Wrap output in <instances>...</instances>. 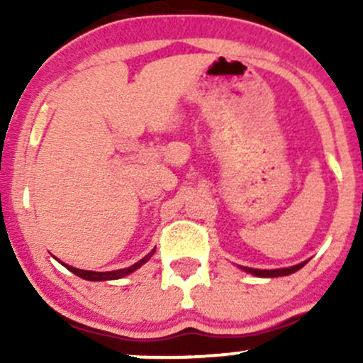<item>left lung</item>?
Segmentation results:
<instances>
[{
  "label": "left lung",
  "instance_id": "8db88e82",
  "mask_svg": "<svg viewBox=\"0 0 363 363\" xmlns=\"http://www.w3.org/2000/svg\"><path fill=\"white\" fill-rule=\"evenodd\" d=\"M306 262H301V264H297V266H290V268H281V269H252V268H242V269L247 273L256 274V277L274 278V277H285V274H291V273L298 272V269H301Z\"/></svg>",
  "mask_w": 363,
  "mask_h": 363
}]
</instances>
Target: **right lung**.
I'll return each mask as SVG.
<instances>
[{
  "label": "right lung",
  "mask_w": 363,
  "mask_h": 363,
  "mask_svg": "<svg viewBox=\"0 0 363 363\" xmlns=\"http://www.w3.org/2000/svg\"><path fill=\"white\" fill-rule=\"evenodd\" d=\"M152 256H153V251L150 252L148 256H145L143 259H141V261L135 262V264H133V266H129V268L118 269V272H104V273H99V272H85V269H78V268H73V266H68V264H65V262H62V264H65V268H68L69 272L77 274V277L83 278V280H90V281H104V280H118V278H123V277H126V274L133 273V272H135V269H138L140 266H143L145 262H147V261H148L150 257H152Z\"/></svg>",
  "instance_id": "1"
}]
</instances>
